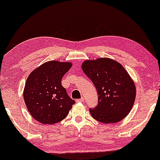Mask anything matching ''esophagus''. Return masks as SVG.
Wrapping results in <instances>:
<instances>
[{"label":"esophagus","mask_w":160,"mask_h":160,"mask_svg":"<svg viewBox=\"0 0 160 160\" xmlns=\"http://www.w3.org/2000/svg\"><path fill=\"white\" fill-rule=\"evenodd\" d=\"M76 101H77V102H83V101H84V98H80V99H77V100H76Z\"/></svg>","instance_id":"34e87169"}]
</instances>
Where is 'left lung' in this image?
<instances>
[{"mask_svg":"<svg viewBox=\"0 0 160 160\" xmlns=\"http://www.w3.org/2000/svg\"><path fill=\"white\" fill-rule=\"evenodd\" d=\"M82 68L97 90L98 103L95 108L89 109L93 118L105 124L125 118L134 105L136 87L122 64L103 57L85 60Z\"/></svg>","mask_w":160,"mask_h":160,"instance_id":"left-lung-1","label":"left lung"}]
</instances>
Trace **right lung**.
Segmentation results:
<instances>
[{
  "label": "right lung",
  "mask_w": 160,
  "mask_h": 160,
  "mask_svg": "<svg viewBox=\"0 0 160 160\" xmlns=\"http://www.w3.org/2000/svg\"><path fill=\"white\" fill-rule=\"evenodd\" d=\"M72 67L70 62L52 60L37 67L25 82L23 98L37 121L52 125L64 119L75 103L62 85V78Z\"/></svg>",
  "instance_id": "obj_1"
}]
</instances>
